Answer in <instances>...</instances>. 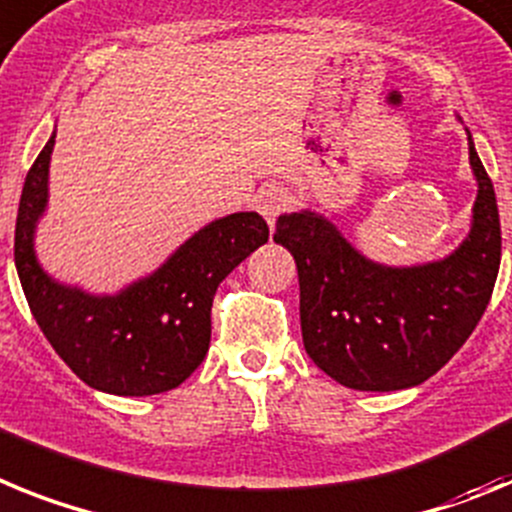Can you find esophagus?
<instances>
[{
	"instance_id": "esophagus-1",
	"label": "esophagus",
	"mask_w": 512,
	"mask_h": 512,
	"mask_svg": "<svg viewBox=\"0 0 512 512\" xmlns=\"http://www.w3.org/2000/svg\"><path fill=\"white\" fill-rule=\"evenodd\" d=\"M288 208V195L283 193L281 188H265L260 190V195H257V211L268 219V224L273 226L275 219L281 216V213H286Z\"/></svg>"
}]
</instances>
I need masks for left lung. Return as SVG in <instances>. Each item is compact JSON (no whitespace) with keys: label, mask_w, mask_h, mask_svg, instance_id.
<instances>
[{"label":"left lung","mask_w":512,"mask_h":512,"mask_svg":"<svg viewBox=\"0 0 512 512\" xmlns=\"http://www.w3.org/2000/svg\"><path fill=\"white\" fill-rule=\"evenodd\" d=\"M479 182L474 226L451 257L381 268L314 213H288L273 239L299 268L301 337L309 358L348 389L417 386L451 361L490 304L500 270V213L492 180L469 141Z\"/></svg>","instance_id":"obj_1"}]
</instances>
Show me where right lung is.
Listing matches in <instances>:
<instances>
[{
    "label": "right lung",
    "mask_w": 512,
    "mask_h": 512,
    "mask_svg": "<svg viewBox=\"0 0 512 512\" xmlns=\"http://www.w3.org/2000/svg\"><path fill=\"white\" fill-rule=\"evenodd\" d=\"M51 136L22 185L15 265L35 322L61 361L92 389L149 397L188 379L208 353L213 293L244 257L268 242L260 213L213 221L144 281L118 296H87L53 283L35 262L33 229L46 208Z\"/></svg>",
    "instance_id": "1"
}]
</instances>
